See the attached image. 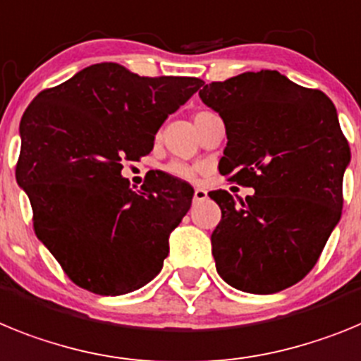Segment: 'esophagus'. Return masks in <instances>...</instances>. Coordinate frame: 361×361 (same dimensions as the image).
Masks as SVG:
<instances>
[{
  "label": "esophagus",
  "instance_id": "obj_1",
  "mask_svg": "<svg viewBox=\"0 0 361 361\" xmlns=\"http://www.w3.org/2000/svg\"><path fill=\"white\" fill-rule=\"evenodd\" d=\"M207 198V190L202 187H196L194 189V202H203Z\"/></svg>",
  "mask_w": 361,
  "mask_h": 361
}]
</instances>
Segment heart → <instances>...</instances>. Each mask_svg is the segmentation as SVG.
I'll return each instance as SVG.
<instances>
[{"instance_id": "b5f03b06", "label": "heart", "mask_w": 361, "mask_h": 361, "mask_svg": "<svg viewBox=\"0 0 361 361\" xmlns=\"http://www.w3.org/2000/svg\"><path fill=\"white\" fill-rule=\"evenodd\" d=\"M202 114H205V112H198V114L194 116V121L198 120ZM167 172L171 174V176L178 178V180H185V181H194L196 178H198V169L190 167V165H187V163H181V161L169 163Z\"/></svg>"}]
</instances>
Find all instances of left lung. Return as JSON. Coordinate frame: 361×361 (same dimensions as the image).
I'll return each mask as SVG.
<instances>
[{
	"instance_id": "left-lung-1",
	"label": "left lung",
	"mask_w": 361,
	"mask_h": 361,
	"mask_svg": "<svg viewBox=\"0 0 361 361\" xmlns=\"http://www.w3.org/2000/svg\"><path fill=\"white\" fill-rule=\"evenodd\" d=\"M200 98L227 130L219 174L255 189L245 200L209 192L221 209L216 271L243 293H280L312 271L340 221L350 149L336 109L276 71L212 81Z\"/></svg>"
}]
</instances>
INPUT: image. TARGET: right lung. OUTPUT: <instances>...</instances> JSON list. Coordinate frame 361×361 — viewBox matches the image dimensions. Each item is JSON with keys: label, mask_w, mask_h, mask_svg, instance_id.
<instances>
[{"label": "right lung", "mask_w": 361, "mask_h": 361, "mask_svg": "<svg viewBox=\"0 0 361 361\" xmlns=\"http://www.w3.org/2000/svg\"><path fill=\"white\" fill-rule=\"evenodd\" d=\"M202 85L98 63L27 106L16 180L30 200L34 233L78 287L120 296L161 271L194 190L158 172L136 192L121 169L149 154L163 121Z\"/></svg>", "instance_id": "right-lung-1"}]
</instances>
